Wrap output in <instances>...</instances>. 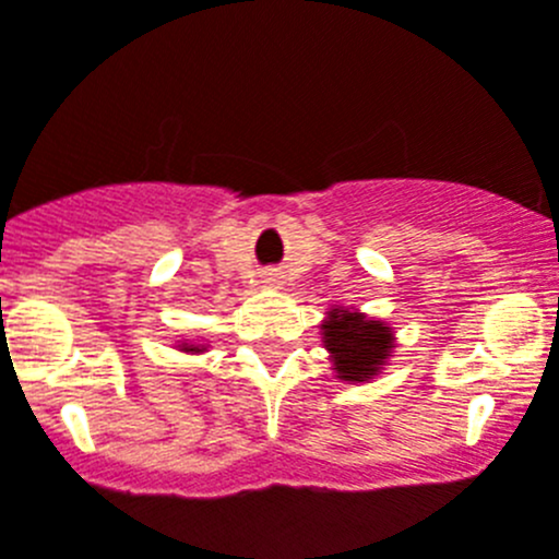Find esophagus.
<instances>
[{
	"label": "esophagus",
	"mask_w": 559,
	"mask_h": 559,
	"mask_svg": "<svg viewBox=\"0 0 559 559\" xmlns=\"http://www.w3.org/2000/svg\"><path fill=\"white\" fill-rule=\"evenodd\" d=\"M265 283H274V276H265Z\"/></svg>",
	"instance_id": "34e87169"
}]
</instances>
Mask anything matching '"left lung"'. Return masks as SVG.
<instances>
[{
    "instance_id": "8db88e82",
    "label": "left lung",
    "mask_w": 559,
    "mask_h": 559,
    "mask_svg": "<svg viewBox=\"0 0 559 559\" xmlns=\"http://www.w3.org/2000/svg\"><path fill=\"white\" fill-rule=\"evenodd\" d=\"M321 343L329 350L332 373L343 384H365L381 376L395 354V332L356 307L334 305L321 323Z\"/></svg>"
}]
</instances>
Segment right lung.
<instances>
[{"label": "right lung", "mask_w": 559, "mask_h": 559, "mask_svg": "<svg viewBox=\"0 0 559 559\" xmlns=\"http://www.w3.org/2000/svg\"><path fill=\"white\" fill-rule=\"evenodd\" d=\"M175 348L183 350V354H205V350H209V345L205 343H175Z\"/></svg>", "instance_id": "1"}]
</instances>
